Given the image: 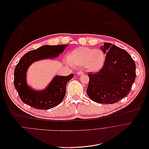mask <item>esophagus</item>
<instances>
[{
  "instance_id": "esophagus-1",
  "label": "esophagus",
  "mask_w": 149,
  "mask_h": 149,
  "mask_svg": "<svg viewBox=\"0 0 149 149\" xmlns=\"http://www.w3.org/2000/svg\"><path fill=\"white\" fill-rule=\"evenodd\" d=\"M84 73H83V72H81V71H79V72H78L77 73V74H78V75H82V74H83Z\"/></svg>"
}]
</instances>
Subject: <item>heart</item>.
I'll return each mask as SVG.
<instances>
[{"label":"heart","instance_id":"b5f03b06","mask_svg":"<svg viewBox=\"0 0 149 149\" xmlns=\"http://www.w3.org/2000/svg\"><path fill=\"white\" fill-rule=\"evenodd\" d=\"M106 56L100 49L80 47L68 56V62L73 66H83L89 72H97L103 66Z\"/></svg>","mask_w":149,"mask_h":149}]
</instances>
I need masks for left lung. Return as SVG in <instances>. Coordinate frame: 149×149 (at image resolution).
<instances>
[{
    "label": "left lung",
    "mask_w": 149,
    "mask_h": 149,
    "mask_svg": "<svg viewBox=\"0 0 149 149\" xmlns=\"http://www.w3.org/2000/svg\"><path fill=\"white\" fill-rule=\"evenodd\" d=\"M104 63L97 73H88L87 94L93 101L113 104L127 96L136 79V64L131 56L110 43H104Z\"/></svg>",
    "instance_id": "8db88e82"
}]
</instances>
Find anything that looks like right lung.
<instances>
[{
	"label": "right lung",
	"instance_id": "add662e5",
	"mask_svg": "<svg viewBox=\"0 0 149 149\" xmlns=\"http://www.w3.org/2000/svg\"><path fill=\"white\" fill-rule=\"evenodd\" d=\"M66 45L43 46L24 54L20 59L14 72V86L21 100L31 107L39 110H48L60 104L66 95L68 82L73 77L56 76L44 91H35L26 84V74L29 66L41 59L55 58L62 53Z\"/></svg>",
	"mask_w": 149,
	"mask_h": 149
}]
</instances>
